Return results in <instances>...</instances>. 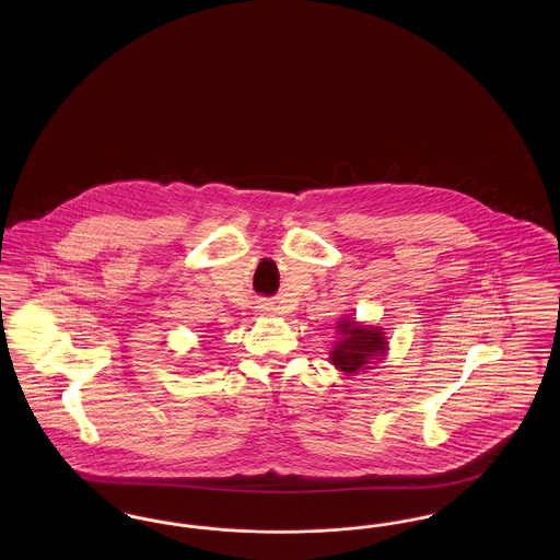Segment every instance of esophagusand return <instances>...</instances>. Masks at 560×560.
Masks as SVG:
<instances>
[{
	"instance_id": "34e87169",
	"label": "esophagus",
	"mask_w": 560,
	"mask_h": 560,
	"mask_svg": "<svg viewBox=\"0 0 560 560\" xmlns=\"http://www.w3.org/2000/svg\"><path fill=\"white\" fill-rule=\"evenodd\" d=\"M256 308H258V313H260V315H270V313H272V311H275V308H272V304H270V302H260V304H258V306H256Z\"/></svg>"
}]
</instances>
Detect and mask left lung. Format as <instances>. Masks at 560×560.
I'll use <instances>...</instances> for the list:
<instances>
[{
  "mask_svg": "<svg viewBox=\"0 0 560 560\" xmlns=\"http://www.w3.org/2000/svg\"><path fill=\"white\" fill-rule=\"evenodd\" d=\"M338 331L342 334V338L329 352V361L340 372L373 370V363H377L388 350V342L380 327L361 325L354 319H342L338 320Z\"/></svg>",
  "mask_w": 560,
  "mask_h": 560,
  "instance_id": "left-lung-1",
  "label": "left lung"
}]
</instances>
